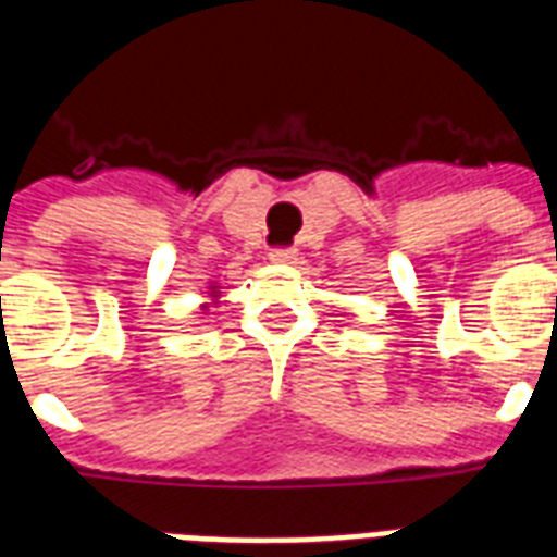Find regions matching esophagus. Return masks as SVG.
<instances>
[{"instance_id":"34e87169","label":"esophagus","mask_w":557,"mask_h":557,"mask_svg":"<svg viewBox=\"0 0 557 557\" xmlns=\"http://www.w3.org/2000/svg\"><path fill=\"white\" fill-rule=\"evenodd\" d=\"M296 258H299V252L290 250V247L270 252V261H273V264H296Z\"/></svg>"}]
</instances>
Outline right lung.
<instances>
[{
    "mask_svg": "<svg viewBox=\"0 0 557 557\" xmlns=\"http://www.w3.org/2000/svg\"><path fill=\"white\" fill-rule=\"evenodd\" d=\"M207 299H209V301H203L201 310H209V307H212V305H215V307L221 305V287H218V282H209Z\"/></svg>",
    "mask_w": 557,
    "mask_h": 557,
    "instance_id": "add662e5",
    "label": "right lung"
}]
</instances>
